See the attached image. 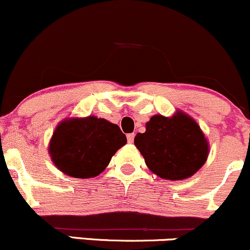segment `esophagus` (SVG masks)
I'll list each match as a JSON object with an SVG mask.
<instances>
[{
	"label": "esophagus",
	"mask_w": 250,
	"mask_h": 250,
	"mask_svg": "<svg viewBox=\"0 0 250 250\" xmlns=\"http://www.w3.org/2000/svg\"><path fill=\"white\" fill-rule=\"evenodd\" d=\"M134 140V133H128L127 134V142L130 143V144H132Z\"/></svg>",
	"instance_id": "esophagus-1"
}]
</instances>
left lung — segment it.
<instances>
[{"instance_id": "obj_1", "label": "left lung", "mask_w": 250, "mask_h": 250, "mask_svg": "<svg viewBox=\"0 0 250 250\" xmlns=\"http://www.w3.org/2000/svg\"><path fill=\"white\" fill-rule=\"evenodd\" d=\"M134 145L148 169L170 181L188 178L197 172L209 151L200 126L182 112L171 118L153 116L146 123V131L134 137Z\"/></svg>"}]
</instances>
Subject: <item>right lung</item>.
Instances as JSON below:
<instances>
[{"instance_id": "right-lung-1", "label": "right lung", "mask_w": 250, "mask_h": 250, "mask_svg": "<svg viewBox=\"0 0 250 250\" xmlns=\"http://www.w3.org/2000/svg\"><path fill=\"white\" fill-rule=\"evenodd\" d=\"M126 142L119 126L91 116L61 122L50 139L49 153L66 175L91 178L103 172Z\"/></svg>"}]
</instances>
